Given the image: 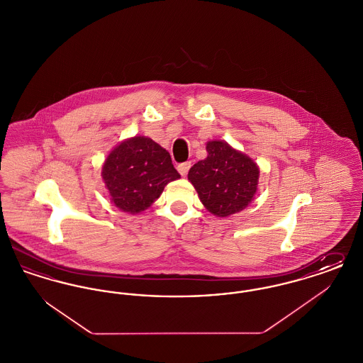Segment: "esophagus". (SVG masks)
<instances>
[{"mask_svg": "<svg viewBox=\"0 0 363 363\" xmlns=\"http://www.w3.org/2000/svg\"><path fill=\"white\" fill-rule=\"evenodd\" d=\"M190 166H191L190 162H184V163H179L177 169H178V172H179V174H181L182 177H185V175L188 174V172H189Z\"/></svg>", "mask_w": 363, "mask_h": 363, "instance_id": "esophagus-1", "label": "esophagus"}]
</instances>
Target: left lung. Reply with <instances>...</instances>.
I'll return each instance as SVG.
<instances>
[{
    "label": "left lung",
    "mask_w": 363,
    "mask_h": 363,
    "mask_svg": "<svg viewBox=\"0 0 363 363\" xmlns=\"http://www.w3.org/2000/svg\"><path fill=\"white\" fill-rule=\"evenodd\" d=\"M207 152L188 174L204 207L222 218L247 207L257 190V164L225 141H209Z\"/></svg>",
    "instance_id": "1"
}]
</instances>
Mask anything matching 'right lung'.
<instances>
[{"label": "right lung", "instance_id": "1", "mask_svg": "<svg viewBox=\"0 0 363 363\" xmlns=\"http://www.w3.org/2000/svg\"><path fill=\"white\" fill-rule=\"evenodd\" d=\"M102 177L114 206L138 213L150 207L164 186L181 175L164 148L151 138L136 136L110 152Z\"/></svg>", "mask_w": 363, "mask_h": 363}]
</instances>
